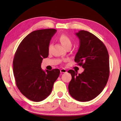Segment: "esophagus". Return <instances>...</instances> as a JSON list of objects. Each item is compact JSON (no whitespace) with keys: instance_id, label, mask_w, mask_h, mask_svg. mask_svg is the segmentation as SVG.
Here are the masks:
<instances>
[{"instance_id":"1","label":"esophagus","mask_w":121,"mask_h":121,"mask_svg":"<svg viewBox=\"0 0 121 121\" xmlns=\"http://www.w3.org/2000/svg\"><path fill=\"white\" fill-rule=\"evenodd\" d=\"M60 72L61 73H67V70H66V69H65L64 68H62L60 70Z\"/></svg>"}]
</instances>
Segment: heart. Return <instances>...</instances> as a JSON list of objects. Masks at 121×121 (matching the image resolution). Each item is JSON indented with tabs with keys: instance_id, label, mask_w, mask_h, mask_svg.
Masks as SVG:
<instances>
[{
	"instance_id": "heart-1",
	"label": "heart",
	"mask_w": 121,
	"mask_h": 121,
	"mask_svg": "<svg viewBox=\"0 0 121 121\" xmlns=\"http://www.w3.org/2000/svg\"><path fill=\"white\" fill-rule=\"evenodd\" d=\"M59 40L60 41L61 44L65 48L69 46H71L72 45V42H71V39L67 35L65 34H62L59 37ZM51 45L48 46V51L50 50ZM65 61H67V59H65Z\"/></svg>"
}]
</instances>
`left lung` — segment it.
I'll use <instances>...</instances> for the list:
<instances>
[{
	"mask_svg": "<svg viewBox=\"0 0 121 121\" xmlns=\"http://www.w3.org/2000/svg\"><path fill=\"white\" fill-rule=\"evenodd\" d=\"M79 39V48L75 58V62L84 70L77 74L73 70L68 85L70 95L77 101H89L101 92L109 75V60L107 48L93 34L84 30L76 33Z\"/></svg>",
	"mask_w": 121,
	"mask_h": 121,
	"instance_id": "1",
	"label": "left lung"
}]
</instances>
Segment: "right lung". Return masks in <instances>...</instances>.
<instances>
[{"label": "right lung", "instance_id": "right-lung-1", "mask_svg": "<svg viewBox=\"0 0 121 121\" xmlns=\"http://www.w3.org/2000/svg\"><path fill=\"white\" fill-rule=\"evenodd\" d=\"M56 30H36L28 35L18 46L13 59L16 86L22 95L31 101L44 100L52 92L60 75L59 69L44 71L41 63L48 56V46Z\"/></svg>", "mask_w": 121, "mask_h": 121}]
</instances>
